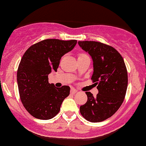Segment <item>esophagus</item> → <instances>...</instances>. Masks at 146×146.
<instances>
[{
	"mask_svg": "<svg viewBox=\"0 0 146 146\" xmlns=\"http://www.w3.org/2000/svg\"><path fill=\"white\" fill-rule=\"evenodd\" d=\"M77 92H78V90H77L76 89H74V88H72V89H71V93H72V94H75Z\"/></svg>",
	"mask_w": 146,
	"mask_h": 146,
	"instance_id": "1",
	"label": "esophagus"
}]
</instances>
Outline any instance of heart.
<instances>
[{"label": "heart", "instance_id": "b5f03b06", "mask_svg": "<svg viewBox=\"0 0 146 146\" xmlns=\"http://www.w3.org/2000/svg\"><path fill=\"white\" fill-rule=\"evenodd\" d=\"M85 56H88L86 53H79L78 54V59H81V58H84V57Z\"/></svg>", "mask_w": 146, "mask_h": 146}]
</instances>
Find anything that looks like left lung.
Returning <instances> with one entry per match:
<instances>
[{"label": "left lung", "instance_id": "1", "mask_svg": "<svg viewBox=\"0 0 146 146\" xmlns=\"http://www.w3.org/2000/svg\"><path fill=\"white\" fill-rule=\"evenodd\" d=\"M79 46L88 52L93 61L91 80L99 90L93 97L86 92L87 102L80 106V112L93 123L111 117L123 102L127 89V70L123 57L111 46L97 41H78Z\"/></svg>", "mask_w": 146, "mask_h": 146}]
</instances>
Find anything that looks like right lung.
<instances>
[{
    "mask_svg": "<svg viewBox=\"0 0 146 146\" xmlns=\"http://www.w3.org/2000/svg\"><path fill=\"white\" fill-rule=\"evenodd\" d=\"M76 40L46 39L29 47L21 59L17 70V83L21 102L35 118L49 120L59 112L70 87H55L48 74L57 71L61 57L76 45Z\"/></svg>",
    "mask_w": 146,
    "mask_h": 146,
    "instance_id": "obj_1",
    "label": "right lung"
}]
</instances>
